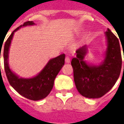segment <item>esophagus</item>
I'll return each mask as SVG.
<instances>
[{
    "mask_svg": "<svg viewBox=\"0 0 124 124\" xmlns=\"http://www.w3.org/2000/svg\"><path fill=\"white\" fill-rule=\"evenodd\" d=\"M65 61V63H69L70 62V59L69 56H66Z\"/></svg>",
    "mask_w": 124,
    "mask_h": 124,
    "instance_id": "obj_1",
    "label": "esophagus"
}]
</instances>
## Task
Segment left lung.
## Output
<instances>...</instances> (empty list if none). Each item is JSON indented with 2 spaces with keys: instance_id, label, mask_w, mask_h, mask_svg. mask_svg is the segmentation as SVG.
Here are the masks:
<instances>
[{
  "instance_id": "obj_1",
  "label": "left lung",
  "mask_w": 124,
  "mask_h": 124,
  "mask_svg": "<svg viewBox=\"0 0 124 124\" xmlns=\"http://www.w3.org/2000/svg\"><path fill=\"white\" fill-rule=\"evenodd\" d=\"M105 34L107 40V50L101 64L90 65L84 61L88 52L86 45H83L76 51L77 56L71 61L76 88L85 97H101L114 86L120 75L122 59L119 42L117 36L109 29ZM122 46L123 48L122 44Z\"/></svg>"
}]
</instances>
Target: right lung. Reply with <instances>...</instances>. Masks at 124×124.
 <instances>
[{
	"label": "right lung",
	"mask_w": 124,
	"mask_h": 124,
	"mask_svg": "<svg viewBox=\"0 0 124 124\" xmlns=\"http://www.w3.org/2000/svg\"><path fill=\"white\" fill-rule=\"evenodd\" d=\"M32 25H35L33 21H27L24 23L23 25H21V26L18 27L15 30L12 31L5 43L2 54L5 71L9 84L24 97L33 101H38L46 97L51 92L54 85L55 78L65 63V55L62 54L56 58L50 59L41 72L34 77L23 79L20 78L14 74L10 70L8 63L9 50L14 34L21 27Z\"/></svg>",
	"instance_id": "1"
}]
</instances>
